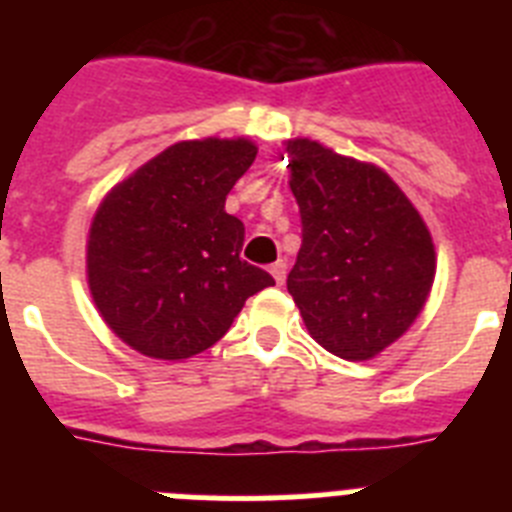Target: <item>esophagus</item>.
Returning <instances> with one entry per match:
<instances>
[{"mask_svg": "<svg viewBox=\"0 0 512 512\" xmlns=\"http://www.w3.org/2000/svg\"><path fill=\"white\" fill-rule=\"evenodd\" d=\"M271 277H274V282L277 284H284V279H287V264L284 261H277V264H271Z\"/></svg>", "mask_w": 512, "mask_h": 512, "instance_id": "obj_1", "label": "esophagus"}]
</instances>
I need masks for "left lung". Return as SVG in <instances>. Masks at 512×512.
Wrapping results in <instances>:
<instances>
[{
	"mask_svg": "<svg viewBox=\"0 0 512 512\" xmlns=\"http://www.w3.org/2000/svg\"><path fill=\"white\" fill-rule=\"evenodd\" d=\"M302 246L287 289L310 336L348 361L395 343L423 310L436 274L431 233L374 164L318 140H287Z\"/></svg>",
	"mask_w": 512,
	"mask_h": 512,
	"instance_id": "1",
	"label": "left lung"
}]
</instances>
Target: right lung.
I'll list each match as a JSON object with an SVG mask.
<instances>
[{
    "label": "right lung",
    "instance_id": "1",
    "mask_svg": "<svg viewBox=\"0 0 512 512\" xmlns=\"http://www.w3.org/2000/svg\"><path fill=\"white\" fill-rule=\"evenodd\" d=\"M256 158L246 138L182 140L117 184L89 228L94 305L117 338L164 361L202 354L274 279L241 259L225 197Z\"/></svg>",
    "mask_w": 512,
    "mask_h": 512
}]
</instances>
